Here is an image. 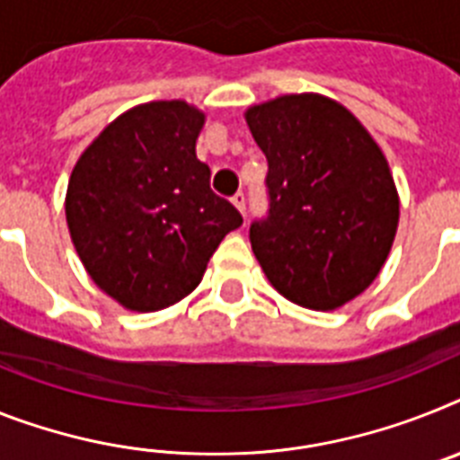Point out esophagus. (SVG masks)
I'll return each instance as SVG.
<instances>
[{"instance_id": "1", "label": "esophagus", "mask_w": 460, "mask_h": 460, "mask_svg": "<svg viewBox=\"0 0 460 460\" xmlns=\"http://www.w3.org/2000/svg\"><path fill=\"white\" fill-rule=\"evenodd\" d=\"M231 203H234V206L245 215V194H243V191H236V194L231 196Z\"/></svg>"}]
</instances>
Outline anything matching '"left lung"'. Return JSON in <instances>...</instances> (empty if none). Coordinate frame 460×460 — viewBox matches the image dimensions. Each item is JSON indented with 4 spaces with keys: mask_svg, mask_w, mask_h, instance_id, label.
<instances>
[{
    "mask_svg": "<svg viewBox=\"0 0 460 460\" xmlns=\"http://www.w3.org/2000/svg\"><path fill=\"white\" fill-rule=\"evenodd\" d=\"M269 161V215L250 226L273 288L332 311L367 289L395 241L400 199L384 152L337 100L280 95L245 111Z\"/></svg>",
    "mask_w": 460,
    "mask_h": 460,
    "instance_id": "8db88e82",
    "label": "left lung"
}]
</instances>
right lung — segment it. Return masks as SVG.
Here are the masks:
<instances>
[{
	"label": "right lung",
	"instance_id": "right-lung-1",
	"mask_svg": "<svg viewBox=\"0 0 460 460\" xmlns=\"http://www.w3.org/2000/svg\"><path fill=\"white\" fill-rule=\"evenodd\" d=\"M206 114L184 100L123 111L69 175L65 215L81 264L128 311H161L199 288L241 212L196 158Z\"/></svg>",
	"mask_w": 460,
	"mask_h": 460
}]
</instances>
